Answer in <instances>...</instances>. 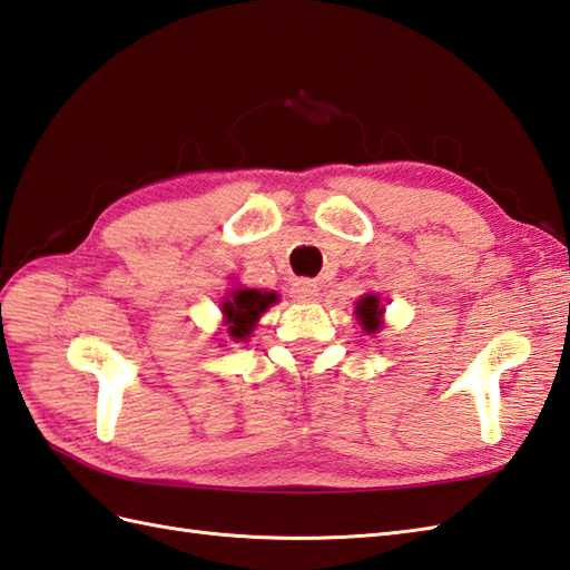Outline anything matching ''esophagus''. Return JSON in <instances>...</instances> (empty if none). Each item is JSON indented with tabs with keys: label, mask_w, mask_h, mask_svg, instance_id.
Returning <instances> with one entry per match:
<instances>
[{
	"label": "esophagus",
	"mask_w": 570,
	"mask_h": 570,
	"mask_svg": "<svg viewBox=\"0 0 570 570\" xmlns=\"http://www.w3.org/2000/svg\"><path fill=\"white\" fill-rule=\"evenodd\" d=\"M317 284L315 282H311V279H298L296 284H294V288H291V294H294V298L296 301H301V303H313L315 298H317Z\"/></svg>",
	"instance_id": "obj_1"
}]
</instances>
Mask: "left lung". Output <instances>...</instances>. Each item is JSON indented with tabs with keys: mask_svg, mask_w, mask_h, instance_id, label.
<instances>
[{
	"mask_svg": "<svg viewBox=\"0 0 570 570\" xmlns=\"http://www.w3.org/2000/svg\"><path fill=\"white\" fill-rule=\"evenodd\" d=\"M381 315H383V306L376 294H366L356 301V317H360L364 333H376L381 327Z\"/></svg>",
	"mask_w": 570,
	"mask_h": 570,
	"instance_id": "1",
	"label": "left lung"
}]
</instances>
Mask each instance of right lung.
I'll return each instance as SVG.
<instances>
[{"label":"right lung","instance_id":"obj_1","mask_svg":"<svg viewBox=\"0 0 570 570\" xmlns=\"http://www.w3.org/2000/svg\"><path fill=\"white\" fill-rule=\"evenodd\" d=\"M276 301L274 291H259V288H243L237 286L228 291V296L220 301L225 325L235 340H245L253 327L257 325L259 315L267 311Z\"/></svg>","mask_w":570,"mask_h":570}]
</instances>
